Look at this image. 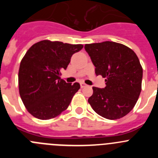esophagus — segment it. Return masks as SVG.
I'll use <instances>...</instances> for the list:
<instances>
[{
  "label": "esophagus",
  "mask_w": 158,
  "mask_h": 158,
  "mask_svg": "<svg viewBox=\"0 0 158 158\" xmlns=\"http://www.w3.org/2000/svg\"><path fill=\"white\" fill-rule=\"evenodd\" d=\"M87 86V85H86L85 83H84V82H81V88H85Z\"/></svg>",
  "instance_id": "1"
}]
</instances>
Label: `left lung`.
I'll return each mask as SVG.
<instances>
[{"instance_id": "left-lung-1", "label": "left lung", "mask_w": 158, "mask_h": 158, "mask_svg": "<svg viewBox=\"0 0 158 158\" xmlns=\"http://www.w3.org/2000/svg\"><path fill=\"white\" fill-rule=\"evenodd\" d=\"M96 75L105 77L104 89L93 87L88 100L98 115L107 119L123 118L133 109L142 90V67L131 48L106 41L85 44Z\"/></svg>"}]
</instances>
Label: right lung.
<instances>
[{
  "label": "right lung",
  "instance_id": "obj_1",
  "mask_svg": "<svg viewBox=\"0 0 158 158\" xmlns=\"http://www.w3.org/2000/svg\"><path fill=\"white\" fill-rule=\"evenodd\" d=\"M81 44L42 40L32 45L22 58L18 82L21 100L27 111L43 120L59 115L70 104L80 84L61 79L74 53Z\"/></svg>",
  "mask_w": 158,
  "mask_h": 158
}]
</instances>
